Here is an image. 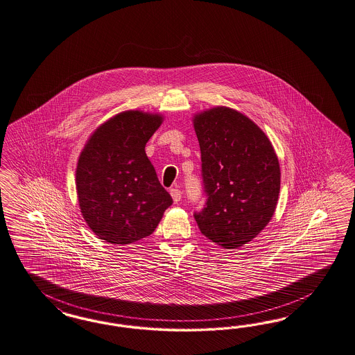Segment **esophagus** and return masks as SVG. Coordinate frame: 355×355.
Returning <instances> with one entry per match:
<instances>
[{
	"mask_svg": "<svg viewBox=\"0 0 355 355\" xmlns=\"http://www.w3.org/2000/svg\"><path fill=\"white\" fill-rule=\"evenodd\" d=\"M171 196L173 198V200H174V203H178L181 200L182 191L178 187H173V189H171Z\"/></svg>",
	"mask_w": 355,
	"mask_h": 355,
	"instance_id": "1",
	"label": "esophagus"
}]
</instances>
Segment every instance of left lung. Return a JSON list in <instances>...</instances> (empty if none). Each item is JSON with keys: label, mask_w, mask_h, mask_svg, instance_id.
Instances as JSON below:
<instances>
[{"label": "left lung", "mask_w": 355, "mask_h": 355, "mask_svg": "<svg viewBox=\"0 0 355 355\" xmlns=\"http://www.w3.org/2000/svg\"><path fill=\"white\" fill-rule=\"evenodd\" d=\"M200 147L205 207L194 212L207 239L236 249L269 223L281 189L274 148L257 124L239 111L215 107L194 118Z\"/></svg>", "instance_id": "1"}]
</instances>
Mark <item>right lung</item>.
<instances>
[{
  "instance_id": "add662e5",
  "label": "right lung",
  "mask_w": 355,
  "mask_h": 355,
  "mask_svg": "<svg viewBox=\"0 0 355 355\" xmlns=\"http://www.w3.org/2000/svg\"><path fill=\"white\" fill-rule=\"evenodd\" d=\"M162 118L124 111L98 127L77 164L78 203L90 230L111 244L136 243L155 232L171 206L146 155Z\"/></svg>"
}]
</instances>
